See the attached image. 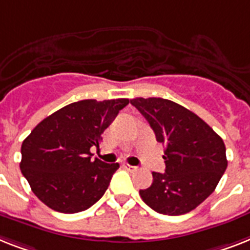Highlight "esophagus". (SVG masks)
<instances>
[{
	"label": "esophagus",
	"mask_w": 250,
	"mask_h": 250,
	"mask_svg": "<svg viewBox=\"0 0 250 250\" xmlns=\"http://www.w3.org/2000/svg\"><path fill=\"white\" fill-rule=\"evenodd\" d=\"M123 167H125V169H127V171H129V172L137 171V167H135V166H129V164H125Z\"/></svg>",
	"instance_id": "1"
}]
</instances>
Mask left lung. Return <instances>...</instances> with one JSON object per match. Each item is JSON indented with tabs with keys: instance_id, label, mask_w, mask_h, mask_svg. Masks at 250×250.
Listing matches in <instances>:
<instances>
[{
	"instance_id": "obj_1",
	"label": "left lung",
	"mask_w": 250,
	"mask_h": 250,
	"mask_svg": "<svg viewBox=\"0 0 250 250\" xmlns=\"http://www.w3.org/2000/svg\"><path fill=\"white\" fill-rule=\"evenodd\" d=\"M131 104L145 117L158 143L166 146V172L140 195L155 212L180 216L195 209L214 191L227 168L224 140L186 107L160 97H136Z\"/></svg>"
}]
</instances>
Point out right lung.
<instances>
[{"instance_id": "right-lung-1", "label": "right lung", "mask_w": 250, "mask_h": 250, "mask_svg": "<svg viewBox=\"0 0 250 250\" xmlns=\"http://www.w3.org/2000/svg\"><path fill=\"white\" fill-rule=\"evenodd\" d=\"M128 99L72 103L40 122L21 145L20 171L34 195L60 213L88 209L106 191L118 163L91 160L101 135Z\"/></svg>"}]
</instances>
